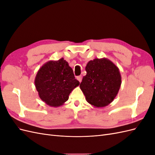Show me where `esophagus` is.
I'll use <instances>...</instances> for the list:
<instances>
[{
  "mask_svg": "<svg viewBox=\"0 0 155 155\" xmlns=\"http://www.w3.org/2000/svg\"><path fill=\"white\" fill-rule=\"evenodd\" d=\"M77 79L79 81V82H81V81H82V76H78L77 77Z\"/></svg>",
  "mask_w": 155,
  "mask_h": 155,
  "instance_id": "34e87169",
  "label": "esophagus"
}]
</instances>
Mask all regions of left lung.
I'll return each mask as SVG.
<instances>
[{"label": "left lung", "instance_id": "8db88e82", "mask_svg": "<svg viewBox=\"0 0 155 155\" xmlns=\"http://www.w3.org/2000/svg\"><path fill=\"white\" fill-rule=\"evenodd\" d=\"M80 88L86 100L96 107H104L114 100L121 84L118 68L107 58L90 61L85 67Z\"/></svg>", "mask_w": 155, "mask_h": 155}]
</instances>
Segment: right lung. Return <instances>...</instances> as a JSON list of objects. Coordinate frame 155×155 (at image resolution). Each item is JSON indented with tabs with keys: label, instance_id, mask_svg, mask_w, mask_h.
I'll list each match as a JSON object with an SVG mask.
<instances>
[{
	"label": "right lung",
	"instance_id": "1",
	"mask_svg": "<svg viewBox=\"0 0 155 155\" xmlns=\"http://www.w3.org/2000/svg\"><path fill=\"white\" fill-rule=\"evenodd\" d=\"M79 85L72 68L63 58L46 63L38 70L35 79L39 97L54 107L63 105L70 92Z\"/></svg>",
	"mask_w": 155,
	"mask_h": 155
}]
</instances>
